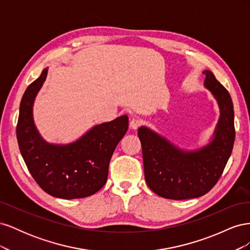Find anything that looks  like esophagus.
Here are the masks:
<instances>
[{"instance_id":"1","label":"esophagus","mask_w":250,"mask_h":250,"mask_svg":"<svg viewBox=\"0 0 250 250\" xmlns=\"http://www.w3.org/2000/svg\"><path fill=\"white\" fill-rule=\"evenodd\" d=\"M141 124H142V121L141 120H139V119H132L130 121V123H129V127L131 128V129L135 130V129H138Z\"/></svg>"}]
</instances>
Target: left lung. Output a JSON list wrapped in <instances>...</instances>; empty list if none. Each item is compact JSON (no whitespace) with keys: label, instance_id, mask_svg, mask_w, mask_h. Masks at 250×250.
Here are the masks:
<instances>
[{"label":"left lung","instance_id":"obj_1","mask_svg":"<svg viewBox=\"0 0 250 250\" xmlns=\"http://www.w3.org/2000/svg\"><path fill=\"white\" fill-rule=\"evenodd\" d=\"M204 87L216 99L220 116L213 138L206 145L184 150L160 133L141 126L144 172L148 187L166 199L184 200L207 194L222 175L234 142L233 105L226 88L208 70Z\"/></svg>","mask_w":250,"mask_h":250}]
</instances>
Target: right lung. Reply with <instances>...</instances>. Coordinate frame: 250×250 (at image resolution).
Listing matches in <instances>:
<instances>
[{
    "label": "right lung",
    "instance_id": "obj_1",
    "mask_svg": "<svg viewBox=\"0 0 250 250\" xmlns=\"http://www.w3.org/2000/svg\"><path fill=\"white\" fill-rule=\"evenodd\" d=\"M47 75L48 67L21 98L17 126L21 154L34 180L49 195L62 199L88 197L106 183L113 151L128 129V117L97 124L69 144L47 142L33 118L35 98Z\"/></svg>",
    "mask_w": 250,
    "mask_h": 250
}]
</instances>
